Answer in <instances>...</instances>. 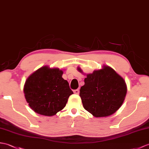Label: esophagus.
Listing matches in <instances>:
<instances>
[{
	"mask_svg": "<svg viewBox=\"0 0 149 149\" xmlns=\"http://www.w3.org/2000/svg\"><path fill=\"white\" fill-rule=\"evenodd\" d=\"M74 93L75 95H79V89H75V90L74 91Z\"/></svg>",
	"mask_w": 149,
	"mask_h": 149,
	"instance_id": "obj_1",
	"label": "esophagus"
}]
</instances>
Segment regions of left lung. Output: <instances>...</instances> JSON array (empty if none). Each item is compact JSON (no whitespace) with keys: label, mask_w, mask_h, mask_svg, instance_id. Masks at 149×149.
Returning a JSON list of instances; mask_svg holds the SVG:
<instances>
[{"label":"left lung","mask_w":149,"mask_h":149,"mask_svg":"<svg viewBox=\"0 0 149 149\" xmlns=\"http://www.w3.org/2000/svg\"><path fill=\"white\" fill-rule=\"evenodd\" d=\"M77 70L82 73L81 68ZM86 76L79 95L84 109L96 117L115 113L122 105L127 93L124 79L106 65Z\"/></svg>","instance_id":"obj_1"}]
</instances>
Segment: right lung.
<instances>
[{
    "label": "right lung",
    "instance_id": "right-lung-1",
    "mask_svg": "<svg viewBox=\"0 0 149 149\" xmlns=\"http://www.w3.org/2000/svg\"><path fill=\"white\" fill-rule=\"evenodd\" d=\"M63 71L44 66L31 74L24 86L27 103L34 112L53 116L66 105L73 91L67 81L62 78Z\"/></svg>",
    "mask_w": 149,
    "mask_h": 149
}]
</instances>
